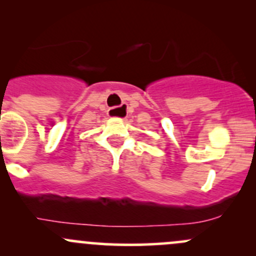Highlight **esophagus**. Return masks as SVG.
<instances>
[{"mask_svg":"<svg viewBox=\"0 0 256 256\" xmlns=\"http://www.w3.org/2000/svg\"><path fill=\"white\" fill-rule=\"evenodd\" d=\"M118 112H126V105L125 104H122L121 106H118V108H112V109L109 110V114L112 116H115L116 114H118Z\"/></svg>","mask_w":256,"mask_h":256,"instance_id":"1","label":"esophagus"}]
</instances>
